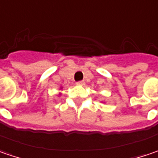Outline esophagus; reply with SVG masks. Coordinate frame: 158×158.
<instances>
[{
	"label": "esophagus",
	"mask_w": 158,
	"mask_h": 158,
	"mask_svg": "<svg viewBox=\"0 0 158 158\" xmlns=\"http://www.w3.org/2000/svg\"><path fill=\"white\" fill-rule=\"evenodd\" d=\"M76 85H78V86H84L85 85V81L84 80H79L78 82H76Z\"/></svg>",
	"instance_id": "1"
}]
</instances>
